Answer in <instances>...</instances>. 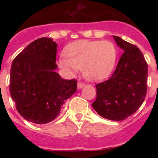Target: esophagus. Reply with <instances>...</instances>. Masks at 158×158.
<instances>
[{
	"mask_svg": "<svg viewBox=\"0 0 158 158\" xmlns=\"http://www.w3.org/2000/svg\"><path fill=\"white\" fill-rule=\"evenodd\" d=\"M85 86V84L82 83V82H78L77 83V89H81Z\"/></svg>",
	"mask_w": 158,
	"mask_h": 158,
	"instance_id": "1",
	"label": "esophagus"
}]
</instances>
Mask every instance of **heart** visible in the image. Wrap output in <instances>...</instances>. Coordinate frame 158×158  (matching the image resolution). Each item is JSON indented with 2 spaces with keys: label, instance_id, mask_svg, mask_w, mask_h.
I'll return each instance as SVG.
<instances>
[{
  "label": "heart",
  "instance_id": "1",
  "mask_svg": "<svg viewBox=\"0 0 158 158\" xmlns=\"http://www.w3.org/2000/svg\"><path fill=\"white\" fill-rule=\"evenodd\" d=\"M65 58L58 59V65L68 73L82 69L92 81H100L112 72L117 58V48L111 41L81 40L72 43L64 51Z\"/></svg>",
  "mask_w": 158,
  "mask_h": 158
}]
</instances>
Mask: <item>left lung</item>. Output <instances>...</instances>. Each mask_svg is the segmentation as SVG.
<instances>
[{"label":"left lung","mask_w":158,"mask_h":158,"mask_svg":"<svg viewBox=\"0 0 158 158\" xmlns=\"http://www.w3.org/2000/svg\"><path fill=\"white\" fill-rule=\"evenodd\" d=\"M113 39L123 54L112 76L96 85V99L92 106L103 118L120 121L133 115L144 101L148 67L136 46L118 36Z\"/></svg>","instance_id":"1"}]
</instances>
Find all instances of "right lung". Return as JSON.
<instances>
[{
  "instance_id": "right-lung-1",
  "label": "right lung",
  "mask_w": 158,
  "mask_h": 158,
  "mask_svg": "<svg viewBox=\"0 0 158 158\" xmlns=\"http://www.w3.org/2000/svg\"><path fill=\"white\" fill-rule=\"evenodd\" d=\"M57 43L40 38L13 60L10 94L18 112L36 124L51 122L60 115L65 100L77 91V81L64 80L56 69Z\"/></svg>"
}]
</instances>
